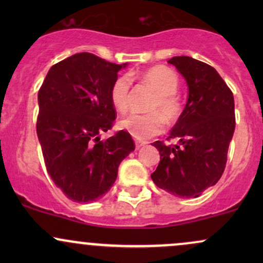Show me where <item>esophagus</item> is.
Wrapping results in <instances>:
<instances>
[{
  "instance_id": "obj_1",
  "label": "esophagus",
  "mask_w": 263,
  "mask_h": 263,
  "mask_svg": "<svg viewBox=\"0 0 263 263\" xmlns=\"http://www.w3.org/2000/svg\"><path fill=\"white\" fill-rule=\"evenodd\" d=\"M144 144H147V142L144 141H136V148H141L142 146H144Z\"/></svg>"
}]
</instances>
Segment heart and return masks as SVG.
<instances>
[{
	"mask_svg": "<svg viewBox=\"0 0 263 263\" xmlns=\"http://www.w3.org/2000/svg\"><path fill=\"white\" fill-rule=\"evenodd\" d=\"M142 83L155 91V96L148 105V114H131L120 121V127L126 129L138 140H146L159 135L164 123H174L183 112V104L178 96L179 77L173 69L165 65H155L140 74ZM131 96V78L127 74L117 77L110 90V99L114 107L125 112L129 105Z\"/></svg>",
	"mask_w": 263,
	"mask_h": 263,
	"instance_id": "1",
	"label": "heart"
}]
</instances>
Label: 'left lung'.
I'll return each instance as SVG.
<instances>
[{
    "mask_svg": "<svg viewBox=\"0 0 263 263\" xmlns=\"http://www.w3.org/2000/svg\"><path fill=\"white\" fill-rule=\"evenodd\" d=\"M185 78L189 96L168 141L153 142L161 161L151 174L158 188L180 198H197L215 185L225 171L235 131V104L230 87L213 66L190 57H173Z\"/></svg>",
    "mask_w": 263,
    "mask_h": 263,
    "instance_id": "left-lung-1",
    "label": "left lung"
}]
</instances>
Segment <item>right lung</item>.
Here are the masks:
<instances>
[{
    "label": "right lung",
    "instance_id": "right-lung-1",
    "mask_svg": "<svg viewBox=\"0 0 263 263\" xmlns=\"http://www.w3.org/2000/svg\"><path fill=\"white\" fill-rule=\"evenodd\" d=\"M126 64L78 53L54 64L38 91L37 135L47 172L66 198L89 203L110 190L135 142L117 131L107 140L116 110L110 90Z\"/></svg>",
    "mask_w": 263,
    "mask_h": 263
}]
</instances>
